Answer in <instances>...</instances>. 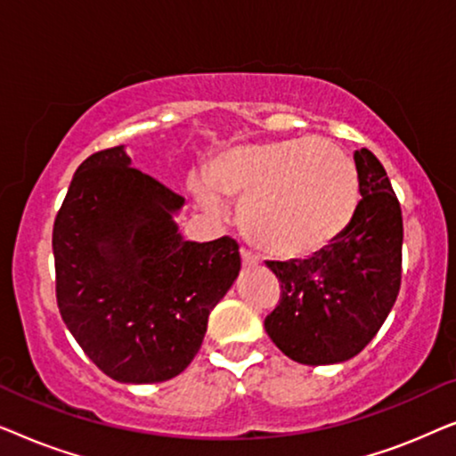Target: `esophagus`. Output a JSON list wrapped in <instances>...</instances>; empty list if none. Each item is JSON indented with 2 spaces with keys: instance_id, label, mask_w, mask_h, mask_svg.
Instances as JSON below:
<instances>
[{
  "instance_id": "obj_1",
  "label": "esophagus",
  "mask_w": 456,
  "mask_h": 456,
  "mask_svg": "<svg viewBox=\"0 0 456 456\" xmlns=\"http://www.w3.org/2000/svg\"><path fill=\"white\" fill-rule=\"evenodd\" d=\"M240 257H242V265H245V267L259 265V257L255 253L248 251V248H240Z\"/></svg>"
}]
</instances>
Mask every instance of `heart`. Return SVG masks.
<instances>
[{
    "instance_id": "obj_1",
    "label": "heart",
    "mask_w": 456,
    "mask_h": 456,
    "mask_svg": "<svg viewBox=\"0 0 456 456\" xmlns=\"http://www.w3.org/2000/svg\"><path fill=\"white\" fill-rule=\"evenodd\" d=\"M195 197L209 214L240 201L242 234L280 259L320 253L348 228L359 208V172L351 155L330 139L248 142L211 159Z\"/></svg>"
}]
</instances>
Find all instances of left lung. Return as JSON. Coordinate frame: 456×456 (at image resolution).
<instances>
[{
  "instance_id": "1",
  "label": "left lung",
  "mask_w": 456,
  "mask_h": 456,
  "mask_svg": "<svg viewBox=\"0 0 456 456\" xmlns=\"http://www.w3.org/2000/svg\"><path fill=\"white\" fill-rule=\"evenodd\" d=\"M354 166L361 201L345 232L305 261H267L280 282V301L265 317V332L303 365L359 354L401 290V203L370 149L354 151Z\"/></svg>"
}]
</instances>
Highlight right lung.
<instances>
[{
	"instance_id": "right-lung-1",
	"label": "right lung",
	"mask_w": 456,
	"mask_h": 456,
	"mask_svg": "<svg viewBox=\"0 0 456 456\" xmlns=\"http://www.w3.org/2000/svg\"><path fill=\"white\" fill-rule=\"evenodd\" d=\"M184 199L120 147L86 158L53 222L55 298L86 357L116 382H164L201 348L239 276V242L183 240Z\"/></svg>"
}]
</instances>
